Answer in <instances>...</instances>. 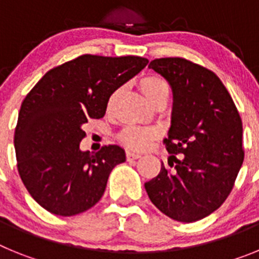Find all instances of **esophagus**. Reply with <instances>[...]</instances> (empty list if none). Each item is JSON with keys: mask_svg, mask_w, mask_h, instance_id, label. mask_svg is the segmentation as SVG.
Wrapping results in <instances>:
<instances>
[{"mask_svg": "<svg viewBox=\"0 0 259 259\" xmlns=\"http://www.w3.org/2000/svg\"><path fill=\"white\" fill-rule=\"evenodd\" d=\"M127 159L128 161H134V159H137V158H140L141 154H139V153H135V152H131V150H127Z\"/></svg>", "mask_w": 259, "mask_h": 259, "instance_id": "34e87169", "label": "esophagus"}]
</instances>
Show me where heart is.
<instances>
[{
  "instance_id": "obj_1",
  "label": "heart",
  "mask_w": 259,
  "mask_h": 259,
  "mask_svg": "<svg viewBox=\"0 0 259 259\" xmlns=\"http://www.w3.org/2000/svg\"><path fill=\"white\" fill-rule=\"evenodd\" d=\"M139 88L152 105L158 100L168 98V96H170V84L167 83L164 77L159 76V75H145V76H143L139 80ZM118 92L119 91H115L113 95L110 96L109 107H111ZM155 137H157V131H154V130L130 125L120 132L119 141L130 149L144 150L149 146V144L154 140Z\"/></svg>"
}]
</instances>
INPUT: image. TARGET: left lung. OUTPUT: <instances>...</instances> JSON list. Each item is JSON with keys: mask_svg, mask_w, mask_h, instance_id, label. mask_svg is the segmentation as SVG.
<instances>
[{"mask_svg": "<svg viewBox=\"0 0 259 259\" xmlns=\"http://www.w3.org/2000/svg\"><path fill=\"white\" fill-rule=\"evenodd\" d=\"M149 68L172 87L174 110L163 144L170 154L145 183L150 201L178 222L200 221L222 206L244 162L242 122L227 88L209 68L185 58H157Z\"/></svg>", "mask_w": 259, "mask_h": 259, "instance_id": "8db88e82", "label": "left lung"}]
</instances>
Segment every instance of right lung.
<instances>
[{"label":"right lung","mask_w":259,"mask_h":259,"mask_svg":"<svg viewBox=\"0 0 259 259\" xmlns=\"http://www.w3.org/2000/svg\"><path fill=\"white\" fill-rule=\"evenodd\" d=\"M143 57L84 54L52 68L29 91L14 134L20 179L32 198L52 214L72 217L100 201L116 164L118 145L81 152L88 119L105 115L110 96L140 72Z\"/></svg>","instance_id":"add662e5"}]
</instances>
